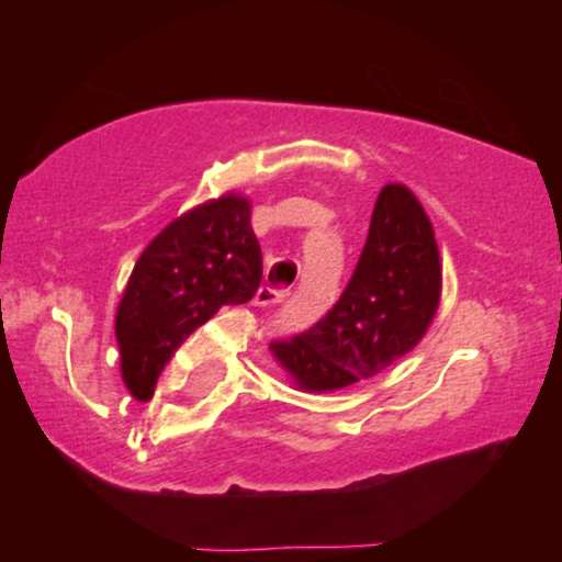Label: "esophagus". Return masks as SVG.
<instances>
[{"mask_svg":"<svg viewBox=\"0 0 562 562\" xmlns=\"http://www.w3.org/2000/svg\"><path fill=\"white\" fill-rule=\"evenodd\" d=\"M285 299V290H274V288H259L256 290V303L259 306H272V303H280Z\"/></svg>","mask_w":562,"mask_h":562,"instance_id":"1","label":"esophagus"}]
</instances>
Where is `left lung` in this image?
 I'll use <instances>...</instances> for the list:
<instances>
[{
    "label": "left lung",
    "instance_id": "left-lung-1",
    "mask_svg": "<svg viewBox=\"0 0 562 562\" xmlns=\"http://www.w3.org/2000/svg\"><path fill=\"white\" fill-rule=\"evenodd\" d=\"M443 263L430 216L402 182L380 190L351 282L312 330L269 346L295 391L333 393L406 357L441 303Z\"/></svg>",
    "mask_w": 562,
    "mask_h": 562
}]
</instances>
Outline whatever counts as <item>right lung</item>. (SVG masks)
I'll return each instance as SVG.
<instances>
[{"mask_svg": "<svg viewBox=\"0 0 562 562\" xmlns=\"http://www.w3.org/2000/svg\"><path fill=\"white\" fill-rule=\"evenodd\" d=\"M243 192L203 200L171 218L142 250L115 308L121 378L150 396L179 344L222 306L248 303L261 285V245Z\"/></svg>", "mask_w": 562, "mask_h": 562, "instance_id": "add662e5", "label": "right lung"}]
</instances>
